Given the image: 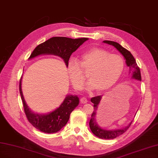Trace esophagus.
<instances>
[{
  "mask_svg": "<svg viewBox=\"0 0 158 158\" xmlns=\"http://www.w3.org/2000/svg\"><path fill=\"white\" fill-rule=\"evenodd\" d=\"M80 101H81V103H82V104H85V103L87 102V99L85 97H82L81 98Z\"/></svg>",
  "mask_w": 158,
  "mask_h": 158,
  "instance_id": "34e87169",
  "label": "esophagus"
}]
</instances>
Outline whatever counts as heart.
<instances>
[{"label": "heart", "instance_id": "b5f03b06", "mask_svg": "<svg viewBox=\"0 0 158 158\" xmlns=\"http://www.w3.org/2000/svg\"><path fill=\"white\" fill-rule=\"evenodd\" d=\"M67 72L71 82L75 89L82 88L88 73L89 81L86 89H95L98 93L104 92L118 81L124 69V61L118 54L110 53L106 49L93 48L83 53L79 64L75 59L67 63Z\"/></svg>", "mask_w": 158, "mask_h": 158}]
</instances>
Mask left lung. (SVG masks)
Instances as JSON below:
<instances>
[{
  "label": "left lung",
  "instance_id": "left-lung-1",
  "mask_svg": "<svg viewBox=\"0 0 158 158\" xmlns=\"http://www.w3.org/2000/svg\"><path fill=\"white\" fill-rule=\"evenodd\" d=\"M103 42L114 46L117 50H118L122 55L124 56V59L126 60V64H127V65L128 67V74L132 76L131 77L132 79H136L137 81H141L142 77H141L140 70H139V67L138 66L136 61L135 60L133 56L132 55V53L117 42L109 41V40H105V41H103ZM102 96V95L94 97L91 99V101L94 104L93 105L94 111L91 115V120H90V122H89L90 129H91V132L99 138L105 139H114L116 137L120 136L121 134H124L126 131H127L128 128L130 127V126L131 125L132 121L130 122L127 127L120 129L106 130V129L102 128L98 124L97 122L98 106L101 102Z\"/></svg>",
  "mask_w": 158,
  "mask_h": 158
}]
</instances>
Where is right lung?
<instances>
[{"label":"right lung","instance_id":"add662e5","mask_svg":"<svg viewBox=\"0 0 158 158\" xmlns=\"http://www.w3.org/2000/svg\"><path fill=\"white\" fill-rule=\"evenodd\" d=\"M83 38L72 39L65 37H53L38 45L30 55L29 60L41 55H53L61 57L66 67L70 56L80 46L88 40ZM20 93L23 102L25 114L28 121L34 127L40 131L48 133H56L66 125L70 114L79 103L77 95L67 94L61 105L54 110L47 114H38L31 111L26 105L22 91V78L19 85Z\"/></svg>","mask_w":158,"mask_h":158}]
</instances>
